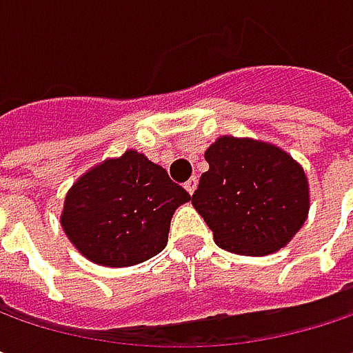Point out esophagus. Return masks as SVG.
Masks as SVG:
<instances>
[{"mask_svg":"<svg viewBox=\"0 0 353 353\" xmlns=\"http://www.w3.org/2000/svg\"><path fill=\"white\" fill-rule=\"evenodd\" d=\"M196 185H198V179H196V177H190V179H188V181L183 183V188L188 190V194H194Z\"/></svg>","mask_w":353,"mask_h":353,"instance_id":"34e87169","label":"esophagus"}]
</instances>
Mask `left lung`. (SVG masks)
Returning <instances> with one entry per match:
<instances>
[{"label":"left lung","mask_w":353,"mask_h":353,"mask_svg":"<svg viewBox=\"0 0 353 353\" xmlns=\"http://www.w3.org/2000/svg\"><path fill=\"white\" fill-rule=\"evenodd\" d=\"M192 204L210 227L216 245L239 255H268L284 247L309 214L305 170L280 147L219 137L204 153Z\"/></svg>","instance_id":"obj_1"}]
</instances>
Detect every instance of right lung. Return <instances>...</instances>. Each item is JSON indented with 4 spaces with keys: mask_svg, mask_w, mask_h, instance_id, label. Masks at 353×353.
I'll list each match as a JSON object with an SVG mask.
<instances>
[{
    "mask_svg": "<svg viewBox=\"0 0 353 353\" xmlns=\"http://www.w3.org/2000/svg\"><path fill=\"white\" fill-rule=\"evenodd\" d=\"M188 200L190 194L161 165L128 149L71 185L61 227L90 261L126 268L165 249L172 216Z\"/></svg>",
    "mask_w": 353,
    "mask_h": 353,
    "instance_id": "obj_1",
    "label": "right lung"
}]
</instances>
